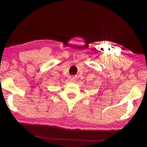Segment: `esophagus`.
<instances>
[{
  "instance_id": "obj_1",
  "label": "esophagus",
  "mask_w": 147,
  "mask_h": 147,
  "mask_svg": "<svg viewBox=\"0 0 147 147\" xmlns=\"http://www.w3.org/2000/svg\"><path fill=\"white\" fill-rule=\"evenodd\" d=\"M71 81H74V80H75V78H71Z\"/></svg>"
}]
</instances>
